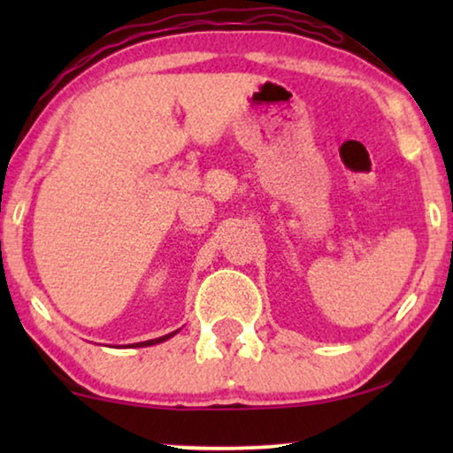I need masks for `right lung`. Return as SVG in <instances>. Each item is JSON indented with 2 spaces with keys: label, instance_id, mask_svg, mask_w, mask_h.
Wrapping results in <instances>:
<instances>
[{
  "label": "right lung",
  "instance_id": "right-lung-1",
  "mask_svg": "<svg viewBox=\"0 0 453 453\" xmlns=\"http://www.w3.org/2000/svg\"><path fill=\"white\" fill-rule=\"evenodd\" d=\"M177 332H173V334H166V336H160V338H154V340H146V342H138L135 346H152V344H160V342H165V340H169L171 336H175Z\"/></svg>",
  "mask_w": 453,
  "mask_h": 453
}]
</instances>
